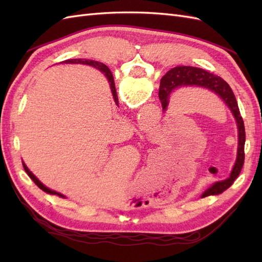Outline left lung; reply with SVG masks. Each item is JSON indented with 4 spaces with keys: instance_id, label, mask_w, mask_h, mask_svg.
Here are the masks:
<instances>
[{
    "instance_id": "1",
    "label": "left lung",
    "mask_w": 262,
    "mask_h": 262,
    "mask_svg": "<svg viewBox=\"0 0 262 262\" xmlns=\"http://www.w3.org/2000/svg\"><path fill=\"white\" fill-rule=\"evenodd\" d=\"M203 86L208 89V90L216 93L224 103L230 108L233 116L236 120L237 129H238V147H237V157L236 162L233 168L231 176L229 179L215 182L213 186L208 188L203 193V198L207 196H215L224 192L227 188L232 186V183L240 174L242 166L244 163V144H246V129H244V122L242 116L238 109L236 98L233 93L231 86L222 79L220 76H216L209 72L191 68V66H177V68L170 70L162 79L160 83L159 90V98L162 103V108L165 109L169 102V97L171 92L179 89L180 86Z\"/></svg>"
}]
</instances>
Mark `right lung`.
Wrapping results in <instances>:
<instances>
[{
  "instance_id": "add662e5",
  "label": "right lung",
  "mask_w": 262,
  "mask_h": 262,
  "mask_svg": "<svg viewBox=\"0 0 262 262\" xmlns=\"http://www.w3.org/2000/svg\"><path fill=\"white\" fill-rule=\"evenodd\" d=\"M64 62H65L66 64H86V65H91V66H93V68H96V69H98L99 71H101L102 73H104V75L107 76V79L109 80L111 91H113V94H114V99H115V101L117 102V100H118V97H117V92H116V86H115L114 77H113V74H111L110 70L108 69V66H105L103 63L97 62V60L81 59V58H79V59H77V58H76V59H68V60H64ZM22 164H24V168H25V171L27 172V174L31 178L32 181L35 182L36 185H37L39 188H40L42 191H45V192H47V193H49V194H56V196H58V197L64 198L63 194H60V193H58V192H56V191H53V190H51V189H48L47 187L43 186L42 183H41L40 181H39V180L37 179V178L31 173V172L29 171V169H28L27 166H26V164H25V163H22Z\"/></svg>"
}]
</instances>
